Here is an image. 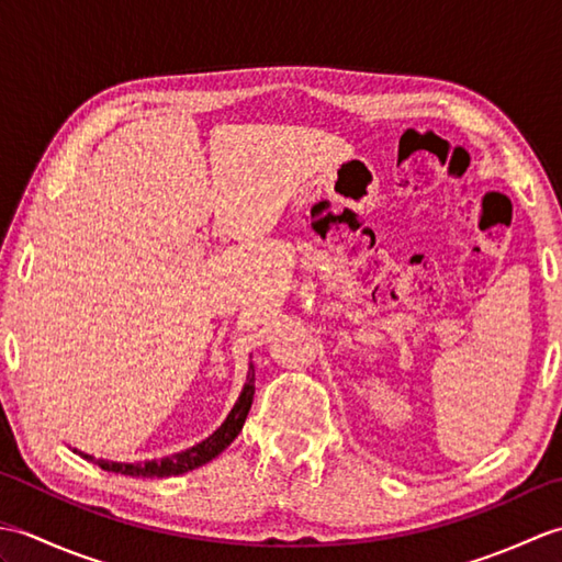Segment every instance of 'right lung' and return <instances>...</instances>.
<instances>
[{
  "mask_svg": "<svg viewBox=\"0 0 562 562\" xmlns=\"http://www.w3.org/2000/svg\"><path fill=\"white\" fill-rule=\"evenodd\" d=\"M254 393H256V372H254V364H250L241 396H238V401L234 403V408H232L229 415H226V420L217 429H214V432L207 439H202L200 445L190 447L186 451L171 453V457H164L161 461L151 459V461H145V463H121V461L93 459L91 453H83L79 449H75V451L79 453L81 459H87L91 463H99L103 471L133 475V479H169V475H181V473H188L193 469H200L202 463H207L214 457H220V453L232 445V441L238 437V432H241L244 423H246L250 403H254Z\"/></svg>",
  "mask_w": 562,
  "mask_h": 562,
  "instance_id": "add662e5",
  "label": "right lung"
}]
</instances>
